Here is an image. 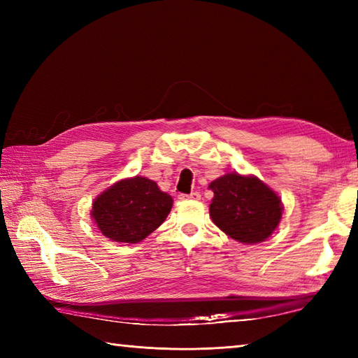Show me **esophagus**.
Masks as SVG:
<instances>
[{
  "label": "esophagus",
  "instance_id": "obj_1",
  "mask_svg": "<svg viewBox=\"0 0 358 358\" xmlns=\"http://www.w3.org/2000/svg\"><path fill=\"white\" fill-rule=\"evenodd\" d=\"M201 195L199 192H192L189 195H180V200H200Z\"/></svg>",
  "mask_w": 358,
  "mask_h": 358
}]
</instances>
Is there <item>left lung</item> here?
<instances>
[{"mask_svg":"<svg viewBox=\"0 0 358 358\" xmlns=\"http://www.w3.org/2000/svg\"><path fill=\"white\" fill-rule=\"evenodd\" d=\"M209 215L226 235L245 245L269 238L280 224L283 203L255 175L229 172L212 181Z\"/></svg>","mask_w":358,"mask_h":358,"instance_id":"8db88e82","label":"left lung"}]
</instances>
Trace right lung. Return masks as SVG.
<instances>
[{
  "mask_svg": "<svg viewBox=\"0 0 358 358\" xmlns=\"http://www.w3.org/2000/svg\"><path fill=\"white\" fill-rule=\"evenodd\" d=\"M173 200L146 177L120 180L92 203L94 223L106 238L135 245L154 232L169 215Z\"/></svg>",
  "mask_w": 358,
  "mask_h": 358,
  "instance_id": "add662e5",
  "label": "right lung"
}]
</instances>
